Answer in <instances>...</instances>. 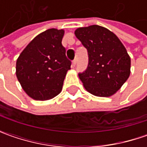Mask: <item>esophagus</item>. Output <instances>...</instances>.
I'll list each match as a JSON object with an SVG mask.
<instances>
[{
    "mask_svg": "<svg viewBox=\"0 0 147 147\" xmlns=\"http://www.w3.org/2000/svg\"><path fill=\"white\" fill-rule=\"evenodd\" d=\"M77 64V59H75L74 61H73V63H72V67H74Z\"/></svg>",
    "mask_w": 147,
    "mask_h": 147,
    "instance_id": "esophagus-1",
    "label": "esophagus"
}]
</instances>
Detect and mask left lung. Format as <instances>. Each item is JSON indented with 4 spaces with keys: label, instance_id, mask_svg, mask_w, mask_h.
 I'll return each mask as SVG.
<instances>
[{
    "label": "left lung",
    "instance_id": "8db88e82",
    "mask_svg": "<svg viewBox=\"0 0 147 147\" xmlns=\"http://www.w3.org/2000/svg\"><path fill=\"white\" fill-rule=\"evenodd\" d=\"M74 34L88 50V69L78 74L82 85L96 96L115 94L130 75L131 59L121 41L104 27L91 25L77 28Z\"/></svg>",
    "mask_w": 147,
    "mask_h": 147
}]
</instances>
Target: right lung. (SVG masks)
I'll list each match as a JSON object with an SVG mask.
<instances>
[{
    "label": "right lung",
    "mask_w": 147,
    "mask_h": 147,
    "mask_svg": "<svg viewBox=\"0 0 147 147\" xmlns=\"http://www.w3.org/2000/svg\"><path fill=\"white\" fill-rule=\"evenodd\" d=\"M64 29L50 28L34 37L16 61V77L26 94L47 100L59 95L71 62L62 46Z\"/></svg>",
    "instance_id": "obj_1"
}]
</instances>
